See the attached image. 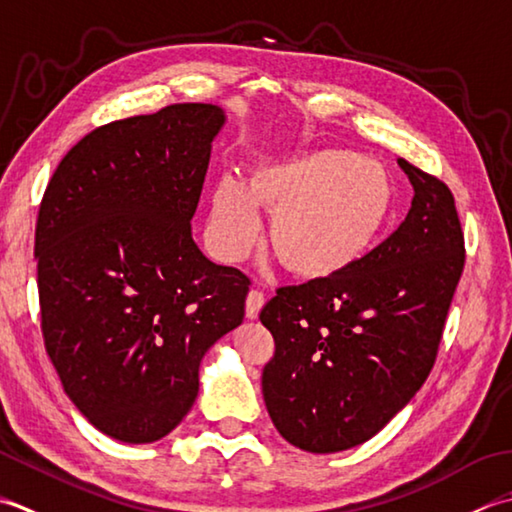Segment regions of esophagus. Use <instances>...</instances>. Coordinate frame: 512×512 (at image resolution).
Wrapping results in <instances>:
<instances>
[{
	"label": "esophagus",
	"mask_w": 512,
	"mask_h": 512,
	"mask_svg": "<svg viewBox=\"0 0 512 512\" xmlns=\"http://www.w3.org/2000/svg\"><path fill=\"white\" fill-rule=\"evenodd\" d=\"M263 305H265V294H263V291H258V289L249 291L247 300H245V314H247V318H249V320L258 318V314H260V309H263Z\"/></svg>",
	"instance_id": "1"
}]
</instances>
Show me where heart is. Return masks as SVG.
Listing matches in <instances>:
<instances>
[{"label":"heart","mask_w":512,"mask_h":512,"mask_svg":"<svg viewBox=\"0 0 512 512\" xmlns=\"http://www.w3.org/2000/svg\"><path fill=\"white\" fill-rule=\"evenodd\" d=\"M258 205L274 214L269 247L278 263L300 278H331L378 241L393 207V181L382 163L340 148L260 163L247 183L223 174L212 192L210 238L227 263L256 243Z\"/></svg>","instance_id":"obj_1"}]
</instances>
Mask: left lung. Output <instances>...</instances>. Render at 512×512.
Instances as JSON below:
<instances>
[{"label": "left lung", "instance_id": "8db88e82", "mask_svg": "<svg viewBox=\"0 0 512 512\" xmlns=\"http://www.w3.org/2000/svg\"><path fill=\"white\" fill-rule=\"evenodd\" d=\"M413 203L338 276L278 287L260 311L276 340L263 371L271 422L309 453L358 446L420 391L440 351L466 249L453 192L398 159Z\"/></svg>", "mask_w": 512, "mask_h": 512}]
</instances>
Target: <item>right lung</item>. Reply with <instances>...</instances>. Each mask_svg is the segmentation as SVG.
Segmentation results:
<instances>
[{"mask_svg":"<svg viewBox=\"0 0 512 512\" xmlns=\"http://www.w3.org/2000/svg\"><path fill=\"white\" fill-rule=\"evenodd\" d=\"M225 114L172 103L86 134L35 227L41 336L72 404L114 440H161L192 409L205 351L245 318L249 280L192 241Z\"/></svg>","mask_w":512,"mask_h":512,"instance_id":"obj_1","label":"right lung"}]
</instances>
